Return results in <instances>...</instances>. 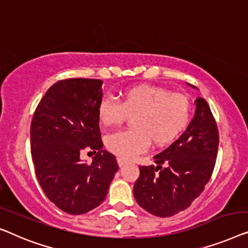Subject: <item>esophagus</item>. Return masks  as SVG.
<instances>
[{
  "mask_svg": "<svg viewBox=\"0 0 248 248\" xmlns=\"http://www.w3.org/2000/svg\"><path fill=\"white\" fill-rule=\"evenodd\" d=\"M117 162H118V165H119L120 167H121V166H124V164L127 163L124 158H121V157H118V158H117Z\"/></svg>",
  "mask_w": 248,
  "mask_h": 248,
  "instance_id": "obj_1",
  "label": "esophagus"
}]
</instances>
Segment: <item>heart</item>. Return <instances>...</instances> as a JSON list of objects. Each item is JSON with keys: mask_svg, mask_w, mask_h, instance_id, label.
<instances>
[{"mask_svg": "<svg viewBox=\"0 0 248 248\" xmlns=\"http://www.w3.org/2000/svg\"><path fill=\"white\" fill-rule=\"evenodd\" d=\"M189 97L153 85H137L120 94V102L104 97L97 118L104 127H118L132 118L131 130L118 131L106 139L107 148L121 158H130L152 147L163 148L180 137L190 124Z\"/></svg>", "mask_w": 248, "mask_h": 248, "instance_id": "obj_1", "label": "heart"}]
</instances>
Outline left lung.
I'll return each mask as SVG.
<instances>
[{
    "label": "left lung",
    "instance_id": "obj_1",
    "mask_svg": "<svg viewBox=\"0 0 248 248\" xmlns=\"http://www.w3.org/2000/svg\"><path fill=\"white\" fill-rule=\"evenodd\" d=\"M194 103L193 119L177 140L154 156L156 166L139 167L134 197L142 209L157 217H172L189 208L214 172L217 124L207 101L198 97Z\"/></svg>",
    "mask_w": 248,
    "mask_h": 248
}]
</instances>
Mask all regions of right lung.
<instances>
[{
    "label": "right lung",
    "instance_id": "right-lung-1",
    "mask_svg": "<svg viewBox=\"0 0 248 248\" xmlns=\"http://www.w3.org/2000/svg\"><path fill=\"white\" fill-rule=\"evenodd\" d=\"M101 79L67 78L50 86L33 113L31 156L47 198L69 215L86 214L106 199L117 173V159L103 151L97 118ZM96 153L91 164L79 157Z\"/></svg>",
    "mask_w": 248,
    "mask_h": 248
}]
</instances>
